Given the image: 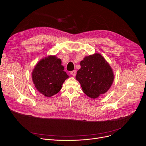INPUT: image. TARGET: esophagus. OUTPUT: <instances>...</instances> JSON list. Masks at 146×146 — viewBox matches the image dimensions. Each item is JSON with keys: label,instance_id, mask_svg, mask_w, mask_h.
<instances>
[{"label": "esophagus", "instance_id": "1", "mask_svg": "<svg viewBox=\"0 0 146 146\" xmlns=\"http://www.w3.org/2000/svg\"><path fill=\"white\" fill-rule=\"evenodd\" d=\"M70 74L73 76H75L76 75V71L74 70H73L72 72H70Z\"/></svg>", "mask_w": 146, "mask_h": 146}]
</instances>
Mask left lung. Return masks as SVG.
Listing matches in <instances>:
<instances>
[{"label":"left lung","instance_id":"1","mask_svg":"<svg viewBox=\"0 0 146 146\" xmlns=\"http://www.w3.org/2000/svg\"><path fill=\"white\" fill-rule=\"evenodd\" d=\"M80 65L76 78L88 96L95 99L109 90L114 74L110 66L100 54L96 53L86 56Z\"/></svg>","mask_w":146,"mask_h":146}]
</instances>
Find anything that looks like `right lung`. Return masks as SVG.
<instances>
[{"label": "right lung", "mask_w": 146, "mask_h": 146, "mask_svg": "<svg viewBox=\"0 0 146 146\" xmlns=\"http://www.w3.org/2000/svg\"><path fill=\"white\" fill-rule=\"evenodd\" d=\"M69 76L61 65V60L49 56L40 60L32 72V80L38 91L47 97L58 93Z\"/></svg>", "instance_id": "1"}]
</instances>
